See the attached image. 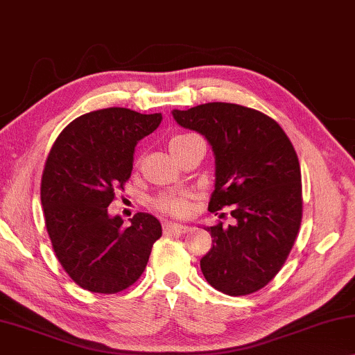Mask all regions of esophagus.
<instances>
[{
	"label": "esophagus",
	"mask_w": 355,
	"mask_h": 355,
	"mask_svg": "<svg viewBox=\"0 0 355 355\" xmlns=\"http://www.w3.org/2000/svg\"><path fill=\"white\" fill-rule=\"evenodd\" d=\"M164 233H187L188 227L180 225V223H172V222H164L162 223Z\"/></svg>",
	"instance_id": "esophagus-1"
}]
</instances>
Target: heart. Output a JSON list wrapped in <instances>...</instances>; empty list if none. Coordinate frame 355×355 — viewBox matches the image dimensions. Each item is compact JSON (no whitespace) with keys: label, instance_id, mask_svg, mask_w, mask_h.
Listing matches in <instances>:
<instances>
[{"label":"heart","instance_id":"heart-1","mask_svg":"<svg viewBox=\"0 0 355 355\" xmlns=\"http://www.w3.org/2000/svg\"><path fill=\"white\" fill-rule=\"evenodd\" d=\"M193 138H198L194 137V135H177V137H173L171 139V151H175L177 148L182 146V144H184L187 141H189V139ZM157 207L161 209L162 212H167V214H173V216H180V214H183L184 211H187L188 207V202L187 199H184L183 196H175V194H167V196H162L157 199Z\"/></svg>","mask_w":355,"mask_h":355}]
</instances>
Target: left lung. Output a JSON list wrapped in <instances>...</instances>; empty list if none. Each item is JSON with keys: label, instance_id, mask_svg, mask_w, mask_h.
<instances>
[{"label": "left lung", "instance_id": "1", "mask_svg": "<svg viewBox=\"0 0 355 355\" xmlns=\"http://www.w3.org/2000/svg\"><path fill=\"white\" fill-rule=\"evenodd\" d=\"M180 127L201 133L216 157L209 211L232 206L233 225L204 227L212 248L201 259L207 283L246 296L277 275L302 218L301 167L283 128L266 114L232 103L173 109Z\"/></svg>", "mask_w": 355, "mask_h": 355}]
</instances>
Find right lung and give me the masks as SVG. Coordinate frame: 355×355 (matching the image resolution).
<instances>
[{"label":"right lung","mask_w":355,"mask_h":355,"mask_svg":"<svg viewBox=\"0 0 355 355\" xmlns=\"http://www.w3.org/2000/svg\"><path fill=\"white\" fill-rule=\"evenodd\" d=\"M162 114L125 107L77 117L53 144L42 177L44 223L58 261L80 288L123 291L141 277L161 222L138 212L123 225L109 216L114 189L132 175L135 146L159 127Z\"/></svg>","instance_id":"obj_1"}]
</instances>
